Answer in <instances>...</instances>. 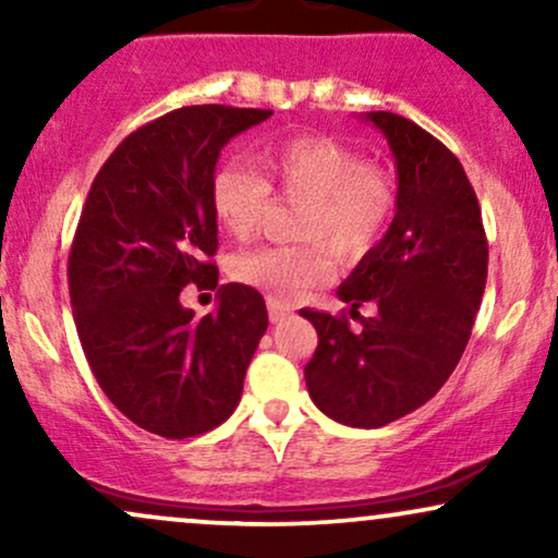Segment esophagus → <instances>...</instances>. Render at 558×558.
Masks as SVG:
<instances>
[{
	"label": "esophagus",
	"mask_w": 558,
	"mask_h": 558,
	"mask_svg": "<svg viewBox=\"0 0 558 558\" xmlns=\"http://www.w3.org/2000/svg\"><path fill=\"white\" fill-rule=\"evenodd\" d=\"M267 312H270V323H283V319L291 315V310L280 304L278 299H267Z\"/></svg>",
	"instance_id": "34e87169"
}]
</instances>
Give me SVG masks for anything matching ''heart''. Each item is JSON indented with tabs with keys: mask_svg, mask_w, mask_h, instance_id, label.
<instances>
[{
	"mask_svg": "<svg viewBox=\"0 0 558 558\" xmlns=\"http://www.w3.org/2000/svg\"><path fill=\"white\" fill-rule=\"evenodd\" d=\"M254 172L226 159L209 181L217 226L233 239H248L270 204V189L304 198L296 215L293 246L248 248L233 259V278L267 291L272 299H296L332 275L325 242L343 259L362 257L386 233L393 215V183L360 151L328 136H293L265 144Z\"/></svg>",
	"mask_w": 558,
	"mask_h": 558,
	"instance_id": "obj_1",
	"label": "heart"
}]
</instances>
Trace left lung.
<instances>
[{"label": "left lung", "mask_w": 558, "mask_h": 558, "mask_svg": "<svg viewBox=\"0 0 558 558\" xmlns=\"http://www.w3.org/2000/svg\"><path fill=\"white\" fill-rule=\"evenodd\" d=\"M396 157V215L388 233L338 288L362 330L301 310L317 330L304 367L319 412L349 427H383L430 401L457 369L488 278V241L470 178L457 157L393 112H367Z\"/></svg>", "instance_id": "1"}]
</instances>
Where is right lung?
I'll return each instance as SVG.
<instances>
[{
	"label": "right lung",
	"instance_id": "right-lung-1",
	"mask_svg": "<svg viewBox=\"0 0 558 558\" xmlns=\"http://www.w3.org/2000/svg\"><path fill=\"white\" fill-rule=\"evenodd\" d=\"M270 110L194 105L133 131L96 172L68 257L70 306L88 367L133 425L183 440L222 425L267 330L259 291L217 286L209 181L222 146ZM189 282L218 288L204 318Z\"/></svg>",
	"mask_w": 558,
	"mask_h": 558
}]
</instances>
